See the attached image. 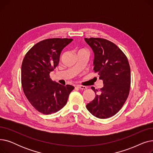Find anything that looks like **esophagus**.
Instances as JSON below:
<instances>
[{"mask_svg":"<svg viewBox=\"0 0 153 153\" xmlns=\"http://www.w3.org/2000/svg\"><path fill=\"white\" fill-rule=\"evenodd\" d=\"M77 88H79V89H82V90H85V89H87V87H85V86H83V85H77L76 86Z\"/></svg>","mask_w":153,"mask_h":153,"instance_id":"esophagus-1","label":"esophagus"}]
</instances>
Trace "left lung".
<instances>
[{
    "instance_id": "left-lung-1",
    "label": "left lung",
    "mask_w": 153,
    "mask_h": 153,
    "mask_svg": "<svg viewBox=\"0 0 153 153\" xmlns=\"http://www.w3.org/2000/svg\"><path fill=\"white\" fill-rule=\"evenodd\" d=\"M85 41L94 52V70L103 84L99 94L91 87L96 95L86 108L97 118H107L115 115L128 98L131 82L129 62L122 51L108 40L91 38Z\"/></svg>"
}]
</instances>
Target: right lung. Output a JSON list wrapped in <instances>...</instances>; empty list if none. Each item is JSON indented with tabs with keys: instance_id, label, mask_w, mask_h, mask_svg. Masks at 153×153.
<instances>
[{
	"instance_id": "1",
	"label": "right lung",
	"mask_w": 153,
	"mask_h": 153,
	"mask_svg": "<svg viewBox=\"0 0 153 153\" xmlns=\"http://www.w3.org/2000/svg\"><path fill=\"white\" fill-rule=\"evenodd\" d=\"M72 40H43L32 47L23 60L21 75L23 92L32 106L43 114H54L63 108L74 88L53 82L50 77V72L58 65L62 50Z\"/></svg>"
}]
</instances>
